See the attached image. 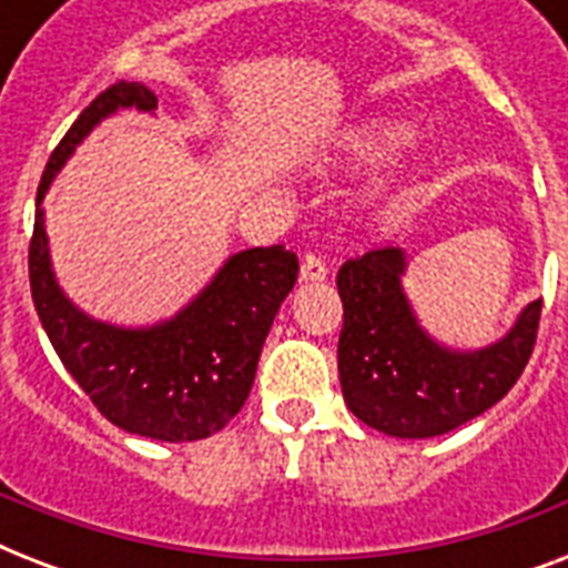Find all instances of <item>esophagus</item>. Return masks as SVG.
<instances>
[{
  "instance_id": "obj_1",
  "label": "esophagus",
  "mask_w": 568,
  "mask_h": 568,
  "mask_svg": "<svg viewBox=\"0 0 568 568\" xmlns=\"http://www.w3.org/2000/svg\"><path fill=\"white\" fill-rule=\"evenodd\" d=\"M301 280L303 283H324L327 280V265L321 256H306L301 265Z\"/></svg>"
}]
</instances>
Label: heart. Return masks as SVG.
I'll return each mask as SVG.
<instances>
[{"label": "heart", "instance_id": "obj_1", "mask_svg": "<svg viewBox=\"0 0 568 568\" xmlns=\"http://www.w3.org/2000/svg\"><path fill=\"white\" fill-rule=\"evenodd\" d=\"M409 138V129L400 123H363V126L351 129L347 135V150L359 159H374L388 150H395Z\"/></svg>", "mask_w": 568, "mask_h": 568}]
</instances>
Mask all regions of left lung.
Returning <instances> with one entry per match:
<instances>
[{
    "instance_id": "1",
    "label": "left lung",
    "mask_w": 568,
    "mask_h": 568,
    "mask_svg": "<svg viewBox=\"0 0 568 568\" xmlns=\"http://www.w3.org/2000/svg\"><path fill=\"white\" fill-rule=\"evenodd\" d=\"M404 267L400 247L368 250L338 267V379L359 422L397 439H430L477 418L516 386L537 345L542 301L528 303L501 342L459 354L418 327L400 288Z\"/></svg>"
}]
</instances>
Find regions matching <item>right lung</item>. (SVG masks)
Segmentation results:
<instances>
[{"mask_svg":"<svg viewBox=\"0 0 568 568\" xmlns=\"http://www.w3.org/2000/svg\"><path fill=\"white\" fill-rule=\"evenodd\" d=\"M146 84L105 88L67 129L38 185L29 283L58 359L111 424L159 442H196L239 415L280 303L297 283V256L283 244L241 250L176 318L123 329L88 318L58 288L40 200L75 144L118 109L155 111Z\"/></svg>","mask_w":568,"mask_h":568,"instance_id":"1","label":"right lung"}]
</instances>
